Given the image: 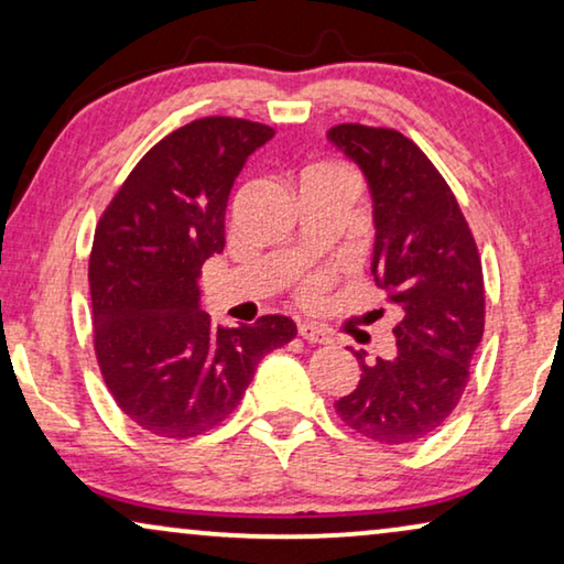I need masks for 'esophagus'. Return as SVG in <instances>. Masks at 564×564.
Here are the masks:
<instances>
[{
    "label": "esophagus",
    "mask_w": 564,
    "mask_h": 564,
    "mask_svg": "<svg viewBox=\"0 0 564 564\" xmlns=\"http://www.w3.org/2000/svg\"><path fill=\"white\" fill-rule=\"evenodd\" d=\"M300 336L305 338V341H311V344H330V334L323 326H318V323H311V321H305V323H300Z\"/></svg>",
    "instance_id": "1"
}]
</instances>
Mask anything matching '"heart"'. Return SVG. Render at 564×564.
<instances>
[{
	"label": "heart",
	"instance_id": "b5f03b06",
	"mask_svg": "<svg viewBox=\"0 0 564 564\" xmlns=\"http://www.w3.org/2000/svg\"><path fill=\"white\" fill-rule=\"evenodd\" d=\"M321 169H328V166H321ZM323 284H326V280H323V276H311V280L305 282V288H303V292L307 297H313L315 292H321L323 290Z\"/></svg>",
	"mask_w": 564,
	"mask_h": 564
}]
</instances>
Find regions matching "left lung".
I'll use <instances>...</instances> for the list:
<instances>
[{
  "mask_svg": "<svg viewBox=\"0 0 564 564\" xmlns=\"http://www.w3.org/2000/svg\"><path fill=\"white\" fill-rule=\"evenodd\" d=\"M330 143L372 195V276L400 321L395 357L354 351L361 380L336 400L346 426L380 444L421 442L457 408L482 341L485 284L475 238L449 184L403 133L344 122Z\"/></svg>",
  "mask_w": 564,
  "mask_h": 564,
  "instance_id": "8db88e82",
  "label": "left lung"
}]
</instances>
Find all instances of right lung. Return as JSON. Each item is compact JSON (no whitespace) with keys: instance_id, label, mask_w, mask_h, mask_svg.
Segmentation results:
<instances>
[{"instance_id":"1","label":"right lung","mask_w":564,"mask_h":564,"mask_svg":"<svg viewBox=\"0 0 564 564\" xmlns=\"http://www.w3.org/2000/svg\"><path fill=\"white\" fill-rule=\"evenodd\" d=\"M274 135L261 122L203 118L159 141L122 182L89 257L95 351L130 421L189 438L226 421L259 361L292 341L288 315L215 328L203 264L226 246V207L246 159Z\"/></svg>"}]
</instances>
